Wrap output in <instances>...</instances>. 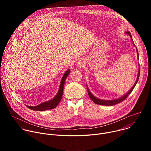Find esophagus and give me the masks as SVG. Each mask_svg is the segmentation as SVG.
I'll use <instances>...</instances> for the list:
<instances>
[{"label": "esophagus", "instance_id": "34e87169", "mask_svg": "<svg viewBox=\"0 0 151 151\" xmlns=\"http://www.w3.org/2000/svg\"><path fill=\"white\" fill-rule=\"evenodd\" d=\"M78 66H81V67H82V66H83V61H82V60H79L78 61Z\"/></svg>", "mask_w": 151, "mask_h": 151}]
</instances>
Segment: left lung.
<instances>
[{"mask_svg": "<svg viewBox=\"0 0 151 151\" xmlns=\"http://www.w3.org/2000/svg\"><path fill=\"white\" fill-rule=\"evenodd\" d=\"M126 33H127V34H128V35H130V37L132 39V35H131V34H130V32H126ZM134 45H135L134 44ZM136 49H137V48H136ZM137 54L138 58H139V52H138L137 49ZM139 75H140V68H139V73H138V76H137V80H136V81L135 83L134 84L133 87L132 88V89H131L130 91H129L127 93H126L124 96H123L122 97H120V98H119V99H118L110 100H101V99H98V98L96 97L95 96H93V95L90 93V90H89V89H88V87L87 86V91H88V95H89V96H90V99H91V100L94 102V103H96V104H97L104 105V106H113V105H115V104H118V103H120V102L122 101L123 100H125V99L128 96V95L130 94L132 92L133 90V89H134V88L135 87V86H136V83H137V81H138V80H139Z\"/></svg>", "mask_w": 151, "mask_h": 151, "instance_id": "left-lung-1", "label": "left lung"}]
</instances>
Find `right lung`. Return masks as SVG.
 <instances>
[{"label": "right lung", "mask_w": 151, "mask_h": 151, "mask_svg": "<svg viewBox=\"0 0 151 151\" xmlns=\"http://www.w3.org/2000/svg\"><path fill=\"white\" fill-rule=\"evenodd\" d=\"M70 70L69 69L65 73H64L61 82H60V87L58 91L57 94L56 96L54 97V99H52L51 100H49L48 101H45L42 103L37 106H27L28 107V108L33 110V111H44L46 110H49V109H52L55 108V107H57L58 104L60 103V100H61L62 96H63V88H64V83H65V80L69 74L70 73Z\"/></svg>", "instance_id": "right-lung-1"}]
</instances>
